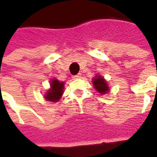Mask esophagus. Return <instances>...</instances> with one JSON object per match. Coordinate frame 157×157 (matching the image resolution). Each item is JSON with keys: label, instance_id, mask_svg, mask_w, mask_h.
I'll return each mask as SVG.
<instances>
[{"label": "esophagus", "instance_id": "1", "mask_svg": "<svg viewBox=\"0 0 157 157\" xmlns=\"http://www.w3.org/2000/svg\"><path fill=\"white\" fill-rule=\"evenodd\" d=\"M81 77H82V74L79 73V74H77L76 75H74V76H73V79H79L81 78Z\"/></svg>", "mask_w": 157, "mask_h": 157}]
</instances>
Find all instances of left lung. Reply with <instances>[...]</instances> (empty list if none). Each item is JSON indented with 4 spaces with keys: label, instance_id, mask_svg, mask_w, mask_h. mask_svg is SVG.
Returning <instances> with one entry per match:
<instances>
[{
    "label": "left lung",
    "instance_id": "8db88e82",
    "mask_svg": "<svg viewBox=\"0 0 157 157\" xmlns=\"http://www.w3.org/2000/svg\"><path fill=\"white\" fill-rule=\"evenodd\" d=\"M92 84L96 91L99 92L101 95H104L110 91V87H109L108 82L104 79V77H102V75L99 74H97L93 77Z\"/></svg>",
    "mask_w": 157,
    "mask_h": 157
}]
</instances>
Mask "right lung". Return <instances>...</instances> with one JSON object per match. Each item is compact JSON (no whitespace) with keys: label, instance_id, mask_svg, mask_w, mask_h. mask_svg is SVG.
I'll use <instances>...</instances> for the list:
<instances>
[{"label":"right lung","instance_id":"right-lung-1","mask_svg":"<svg viewBox=\"0 0 157 157\" xmlns=\"http://www.w3.org/2000/svg\"><path fill=\"white\" fill-rule=\"evenodd\" d=\"M65 82H61L57 79L53 78L50 80V87L45 92L44 98L46 101L52 102H59L64 93Z\"/></svg>","mask_w":157,"mask_h":157}]
</instances>
